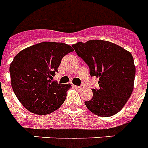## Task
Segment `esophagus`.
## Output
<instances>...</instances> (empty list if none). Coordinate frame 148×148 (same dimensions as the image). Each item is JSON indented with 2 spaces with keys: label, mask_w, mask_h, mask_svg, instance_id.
Returning <instances> with one entry per match:
<instances>
[{
  "label": "esophagus",
  "mask_w": 148,
  "mask_h": 148,
  "mask_svg": "<svg viewBox=\"0 0 148 148\" xmlns=\"http://www.w3.org/2000/svg\"><path fill=\"white\" fill-rule=\"evenodd\" d=\"M74 88H77V89H82V86H77V85H74Z\"/></svg>",
  "instance_id": "1"
}]
</instances>
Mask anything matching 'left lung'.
Segmentation results:
<instances>
[{
    "label": "left lung",
    "instance_id": "8db88e82",
    "mask_svg": "<svg viewBox=\"0 0 148 148\" xmlns=\"http://www.w3.org/2000/svg\"><path fill=\"white\" fill-rule=\"evenodd\" d=\"M87 63L91 76L99 77V89H92V99L85 104L91 112L110 117L123 108L132 95L136 67L132 54L110 41L90 40L72 45Z\"/></svg>",
    "mask_w": 148,
    "mask_h": 148
}]
</instances>
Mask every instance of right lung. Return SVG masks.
Instances as JSON below:
<instances>
[{"label": "right lung", "mask_w": 148, "mask_h": 148, "mask_svg": "<svg viewBox=\"0 0 148 148\" xmlns=\"http://www.w3.org/2000/svg\"><path fill=\"white\" fill-rule=\"evenodd\" d=\"M74 51L62 42L45 41L22 50L10 64L11 85L24 108L49 114L61 107L71 84L52 82L64 56Z\"/></svg>", "instance_id": "obj_1"}]
</instances>
